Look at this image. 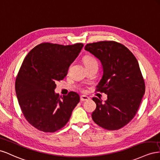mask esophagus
<instances>
[{
    "label": "esophagus",
    "instance_id": "34e87169",
    "mask_svg": "<svg viewBox=\"0 0 160 160\" xmlns=\"http://www.w3.org/2000/svg\"><path fill=\"white\" fill-rule=\"evenodd\" d=\"M88 99H89V97H87V96L83 95V96H81V97H80V101H82V102L85 101V100H87Z\"/></svg>",
    "mask_w": 160,
    "mask_h": 160
}]
</instances>
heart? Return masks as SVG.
I'll list each match as a JSON object with an SVG mask.
<instances>
[{"label":"heart","mask_w":160,"mask_h":160,"mask_svg":"<svg viewBox=\"0 0 160 160\" xmlns=\"http://www.w3.org/2000/svg\"><path fill=\"white\" fill-rule=\"evenodd\" d=\"M84 65L86 67H88L90 66H92V65H95V64H97L98 65V62L97 61L96 59L92 56H87L84 57Z\"/></svg>","instance_id":"1"}]
</instances>
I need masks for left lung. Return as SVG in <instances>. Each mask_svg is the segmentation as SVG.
Returning <instances> with one entry per match:
<instances>
[{
  "label": "left lung",
  "mask_w": 160,
  "mask_h": 160,
  "mask_svg": "<svg viewBox=\"0 0 160 160\" xmlns=\"http://www.w3.org/2000/svg\"><path fill=\"white\" fill-rule=\"evenodd\" d=\"M84 49L101 62L103 74L97 91L107 94L104 102L92 98L97 104L92 120L105 129H119L133 119L145 93L138 62L124 45L113 41L88 43Z\"/></svg>",
  "instance_id": "obj_1"
}]
</instances>
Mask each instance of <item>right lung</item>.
Segmentation results:
<instances>
[{"instance_id": "add662e5", "label": "right lung", "mask_w": 160, "mask_h": 160, "mask_svg": "<svg viewBox=\"0 0 160 160\" xmlns=\"http://www.w3.org/2000/svg\"><path fill=\"white\" fill-rule=\"evenodd\" d=\"M84 45L42 43L32 49L22 62L15 81V91L22 114L37 129L53 133L66 125L80 102L74 92L60 98L56 82L68 74Z\"/></svg>"}]
</instances>
